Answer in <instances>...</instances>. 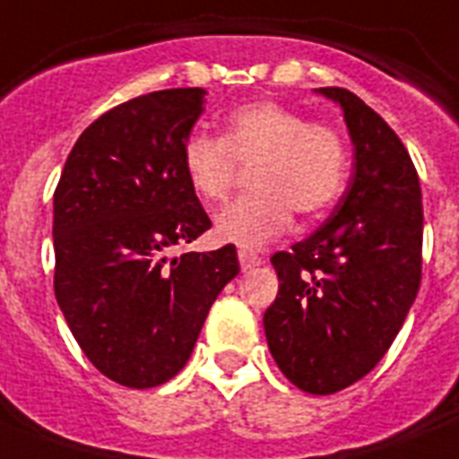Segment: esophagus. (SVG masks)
Returning <instances> with one entry per match:
<instances>
[{
    "label": "esophagus",
    "instance_id": "34e87169",
    "mask_svg": "<svg viewBox=\"0 0 459 459\" xmlns=\"http://www.w3.org/2000/svg\"><path fill=\"white\" fill-rule=\"evenodd\" d=\"M238 259H240V266H243V272H250V269H255V266L262 264V257H259V255H255V252H250V250L238 252Z\"/></svg>",
    "mask_w": 459,
    "mask_h": 459
}]
</instances>
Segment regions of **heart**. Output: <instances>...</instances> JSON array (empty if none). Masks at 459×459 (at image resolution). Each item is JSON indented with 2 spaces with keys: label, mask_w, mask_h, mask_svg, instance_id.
Segmentation results:
<instances>
[{
  "label": "heart",
  "mask_w": 459,
  "mask_h": 459,
  "mask_svg": "<svg viewBox=\"0 0 459 459\" xmlns=\"http://www.w3.org/2000/svg\"><path fill=\"white\" fill-rule=\"evenodd\" d=\"M180 164L190 190L204 204H219L236 183L238 164L252 166L255 193L230 202L216 216V238L238 247H262L290 226L293 209L319 216L345 190L350 169L342 133L302 111L259 100L230 111L223 135H187Z\"/></svg>",
  "instance_id": "b5f03b06"
}]
</instances>
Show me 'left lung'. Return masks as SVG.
I'll return each instance as SVG.
<instances>
[{"mask_svg": "<svg viewBox=\"0 0 459 459\" xmlns=\"http://www.w3.org/2000/svg\"><path fill=\"white\" fill-rule=\"evenodd\" d=\"M341 104L355 173L333 214L290 252H276L279 295L264 312L273 359L290 384L331 395L367 377L395 341L421 281L420 176L391 126L345 88Z\"/></svg>", "mask_w": 459, "mask_h": 459, "instance_id": "left-lung-1", "label": "left lung"}]
</instances>
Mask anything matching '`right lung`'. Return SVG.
Segmentation results:
<instances>
[{
  "mask_svg": "<svg viewBox=\"0 0 459 459\" xmlns=\"http://www.w3.org/2000/svg\"><path fill=\"white\" fill-rule=\"evenodd\" d=\"M204 90L135 97L90 124L54 190V295L75 342L104 377L152 388L178 374L223 286L233 245L169 257L212 226L180 150Z\"/></svg>",
  "mask_w": 459,
  "mask_h": 459,
  "instance_id": "obj_1",
  "label": "right lung"
}]
</instances>
